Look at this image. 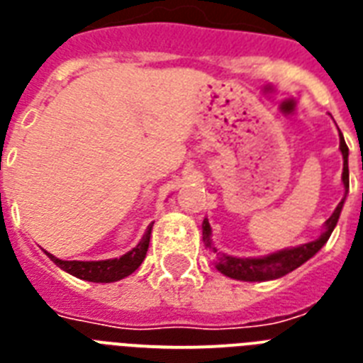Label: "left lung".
<instances>
[{
    "label": "left lung",
    "mask_w": 363,
    "mask_h": 363,
    "mask_svg": "<svg viewBox=\"0 0 363 363\" xmlns=\"http://www.w3.org/2000/svg\"><path fill=\"white\" fill-rule=\"evenodd\" d=\"M339 148H341V154H343V184L345 198H347V192H349V147H347L343 135H341V141H339ZM345 198L335 207L333 215L326 220L324 232L320 233V238L311 242H305V245H299V247L284 248V250L273 252L269 256H262V258H235V256H228V254L218 252L215 248V245L211 241L209 220L205 218L203 226H201L203 228L205 248H209L211 252L216 254V269L220 271L222 275L230 277V279H238V281L247 282H262L281 279V277L288 275L290 271L298 269L299 265L305 264L309 258H313L326 245V241L332 235L333 228L337 226Z\"/></svg>",
    "instance_id": "obj_1"
}]
</instances>
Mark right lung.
Returning <instances> with one entry per match:
<instances>
[{
	"instance_id": "right-lung-1",
	"label": "right lung",
	"mask_w": 363,
	"mask_h": 363,
	"mask_svg": "<svg viewBox=\"0 0 363 363\" xmlns=\"http://www.w3.org/2000/svg\"><path fill=\"white\" fill-rule=\"evenodd\" d=\"M150 232L152 224L147 228V232L143 235L135 248H131L130 252H125L121 258L113 259H99V262H79V259H60L45 250L48 258L58 265L60 269L67 271L69 275L90 282H115L121 281L124 277L131 275L133 271L143 264V259L147 256L148 242H150Z\"/></svg>"
}]
</instances>
